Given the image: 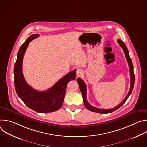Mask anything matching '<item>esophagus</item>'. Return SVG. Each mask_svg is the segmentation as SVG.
I'll return each mask as SVG.
<instances>
[{
  "instance_id": "1",
  "label": "esophagus",
  "mask_w": 147,
  "mask_h": 147,
  "mask_svg": "<svg viewBox=\"0 0 147 147\" xmlns=\"http://www.w3.org/2000/svg\"><path fill=\"white\" fill-rule=\"evenodd\" d=\"M83 73V71L80 69H77V71H76V75L77 76H80Z\"/></svg>"
}]
</instances>
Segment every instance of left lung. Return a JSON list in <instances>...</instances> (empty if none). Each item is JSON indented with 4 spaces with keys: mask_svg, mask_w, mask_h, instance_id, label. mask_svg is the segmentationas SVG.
Wrapping results in <instances>:
<instances>
[{
    "mask_svg": "<svg viewBox=\"0 0 147 147\" xmlns=\"http://www.w3.org/2000/svg\"><path fill=\"white\" fill-rule=\"evenodd\" d=\"M117 42L120 44V46L123 49V51H124V54H125V58H126V59H127V63L129 64V68H130V78L131 79H130V88L129 92H128L127 96H125V98L122 100V102L120 103H119V105H118L117 107H116L115 108H112V109H99V108H95L94 107H92L88 103V102L87 100V86L86 85L85 82H84V81L82 80H81L80 78H78L77 79V81L79 87H80V91H81V92L82 94V95L84 104L86 108L87 109H88L89 111H91V112L99 113H103V114L104 113H112V112L115 111L116 110H117V109H119V108H120L123 105L125 102V101L127 100V99H128V98L129 97V96L130 95V94H131V92L133 91L134 85L135 76H134V67H133V65L132 60H131V59L130 58V57L129 56V51H128L126 46H125V44L120 39H117Z\"/></svg>",
    "mask_w": 147,
    "mask_h": 147,
    "instance_id": "obj_1",
    "label": "left lung"
}]
</instances>
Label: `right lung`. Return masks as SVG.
Wrapping results in <instances>:
<instances>
[{"mask_svg":"<svg viewBox=\"0 0 147 147\" xmlns=\"http://www.w3.org/2000/svg\"><path fill=\"white\" fill-rule=\"evenodd\" d=\"M38 36L39 34H37L31 35L20 47L14 67V87L18 96L28 108L38 113H46L56 111L61 108L67 84L76 79V70L71 71L63 77L47 91H36L30 86L23 74V60L29 42Z\"/></svg>","mask_w":147,"mask_h":147,"instance_id":"right-lung-1","label":"right lung"}]
</instances>
